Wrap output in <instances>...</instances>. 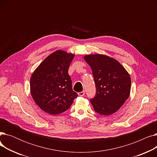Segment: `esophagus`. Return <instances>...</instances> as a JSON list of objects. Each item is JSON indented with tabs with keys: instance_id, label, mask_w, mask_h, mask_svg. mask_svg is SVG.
<instances>
[{
	"instance_id": "34e87169",
	"label": "esophagus",
	"mask_w": 157,
	"mask_h": 157,
	"mask_svg": "<svg viewBox=\"0 0 157 157\" xmlns=\"http://www.w3.org/2000/svg\"><path fill=\"white\" fill-rule=\"evenodd\" d=\"M85 91H83V92H79L78 93V95H79V96H84L85 95Z\"/></svg>"
}]
</instances>
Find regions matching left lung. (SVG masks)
<instances>
[{
    "mask_svg": "<svg viewBox=\"0 0 157 157\" xmlns=\"http://www.w3.org/2000/svg\"><path fill=\"white\" fill-rule=\"evenodd\" d=\"M84 59L92 69L96 94L90 99L95 111L108 116L117 112L128 99L131 79L125 69L113 58L88 55Z\"/></svg>",
    "mask_w": 157,
    "mask_h": 157,
    "instance_id": "8db88e82",
    "label": "left lung"
}]
</instances>
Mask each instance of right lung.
Here are the masks:
<instances>
[{
    "label": "right lung",
    "instance_id": "right-lung-1",
    "mask_svg": "<svg viewBox=\"0 0 157 157\" xmlns=\"http://www.w3.org/2000/svg\"><path fill=\"white\" fill-rule=\"evenodd\" d=\"M74 55L57 50L47 56L33 72L30 93L34 102L52 115L67 110L78 94L72 88L68 74Z\"/></svg>",
    "mask_w": 157,
    "mask_h": 157
}]
</instances>
